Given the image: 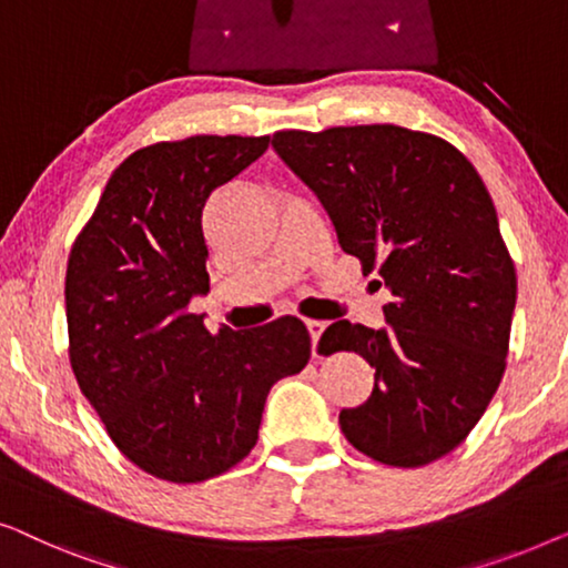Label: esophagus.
Segmentation results:
<instances>
[{"label":"esophagus","instance_id":"1","mask_svg":"<svg viewBox=\"0 0 568 568\" xmlns=\"http://www.w3.org/2000/svg\"><path fill=\"white\" fill-rule=\"evenodd\" d=\"M306 329H308V334H311V342H314V355H316L318 337H322V332L326 329V322H318V318H308Z\"/></svg>","mask_w":568,"mask_h":568}]
</instances>
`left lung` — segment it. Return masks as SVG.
Returning <instances> with one entry per match:
<instances>
[{
	"mask_svg": "<svg viewBox=\"0 0 568 568\" xmlns=\"http://www.w3.org/2000/svg\"><path fill=\"white\" fill-rule=\"evenodd\" d=\"M273 149L322 201L342 250L394 295L383 329L342 318L318 339L322 355L349 349L375 367L367 402L339 412L342 433L386 466L443 458L507 365L517 275L489 190L453 143L402 125L277 131Z\"/></svg>",
	"mask_w": 568,
	"mask_h": 568,
	"instance_id": "obj_1",
	"label": "left lung"
}]
</instances>
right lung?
Listing matches in <instances>:
<instances>
[{
	"label": "right lung",
	"mask_w": 568,
	"mask_h": 568,
	"mask_svg": "<svg viewBox=\"0 0 568 568\" xmlns=\"http://www.w3.org/2000/svg\"><path fill=\"white\" fill-rule=\"evenodd\" d=\"M270 135H190L133 151L108 180L67 267L69 361L110 440L174 484L221 476L254 445L265 398L311 357L301 318L211 334L203 207Z\"/></svg>",
	"instance_id": "right-lung-1"
}]
</instances>
